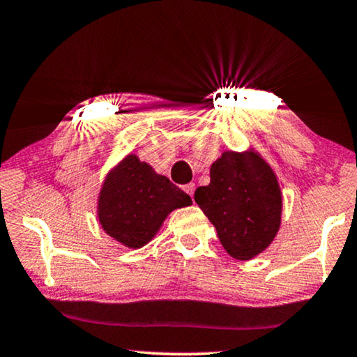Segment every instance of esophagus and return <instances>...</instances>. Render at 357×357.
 I'll return each instance as SVG.
<instances>
[{"instance_id": "esophagus-1", "label": "esophagus", "mask_w": 357, "mask_h": 357, "mask_svg": "<svg viewBox=\"0 0 357 357\" xmlns=\"http://www.w3.org/2000/svg\"><path fill=\"white\" fill-rule=\"evenodd\" d=\"M194 190H195V184L194 183H189V184L184 185V192L188 194V195H190V197H192V195H194Z\"/></svg>"}]
</instances>
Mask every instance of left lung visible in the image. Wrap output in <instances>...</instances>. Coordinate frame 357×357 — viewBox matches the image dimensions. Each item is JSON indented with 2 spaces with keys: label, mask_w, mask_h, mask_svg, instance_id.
Wrapping results in <instances>:
<instances>
[{
  "label": "left lung",
  "mask_w": 357,
  "mask_h": 357,
  "mask_svg": "<svg viewBox=\"0 0 357 357\" xmlns=\"http://www.w3.org/2000/svg\"><path fill=\"white\" fill-rule=\"evenodd\" d=\"M231 257L250 260L272 244L283 197L277 174L254 150L223 152L210 168V184L194 194Z\"/></svg>",
  "instance_id": "left-lung-1"
}]
</instances>
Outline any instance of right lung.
Segmentation results:
<instances>
[{
  "mask_svg": "<svg viewBox=\"0 0 357 357\" xmlns=\"http://www.w3.org/2000/svg\"><path fill=\"white\" fill-rule=\"evenodd\" d=\"M190 204L184 190L130 153L105 178L97 212L105 233L139 249L153 239L173 210Z\"/></svg>",
  "mask_w": 357,
  "mask_h": 357,
  "instance_id": "right-lung-1",
  "label": "right lung"
}]
</instances>
